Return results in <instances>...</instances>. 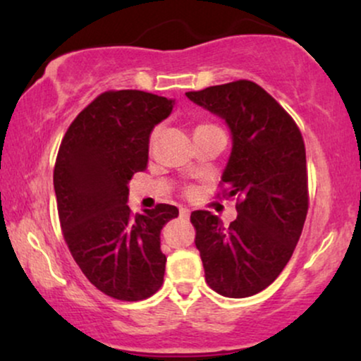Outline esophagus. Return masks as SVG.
<instances>
[{
    "label": "esophagus",
    "instance_id": "1",
    "mask_svg": "<svg viewBox=\"0 0 361 361\" xmlns=\"http://www.w3.org/2000/svg\"><path fill=\"white\" fill-rule=\"evenodd\" d=\"M179 215H180V219H182V220H189V216H190V210H187V209H180Z\"/></svg>",
    "mask_w": 361,
    "mask_h": 361
}]
</instances>
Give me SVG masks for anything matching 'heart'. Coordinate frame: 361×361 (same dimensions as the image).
<instances>
[{"label":"heart","instance_id":"obj_1","mask_svg":"<svg viewBox=\"0 0 361 361\" xmlns=\"http://www.w3.org/2000/svg\"><path fill=\"white\" fill-rule=\"evenodd\" d=\"M205 128H216V126H214V125H200V126H197V130H205ZM197 130H195V131H197ZM156 136H157V131H154V133H152V135H151V145H152V142H154ZM192 192H194V190H192L190 187H189V189H187V194H192Z\"/></svg>","mask_w":361,"mask_h":361}]
</instances>
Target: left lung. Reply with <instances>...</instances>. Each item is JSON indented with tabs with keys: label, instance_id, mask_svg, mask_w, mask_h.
I'll list each match as a JSON object with an SVG mask.
<instances>
[{
	"label": "left lung",
	"instance_id": "1",
	"mask_svg": "<svg viewBox=\"0 0 361 361\" xmlns=\"http://www.w3.org/2000/svg\"><path fill=\"white\" fill-rule=\"evenodd\" d=\"M225 120L231 154L221 184L236 197L228 226L207 210L192 212L205 281L225 298H250L268 288L294 253L309 209L302 135L289 113L259 85L236 80L187 92Z\"/></svg>",
	"mask_w": 361,
	"mask_h": 361
}]
</instances>
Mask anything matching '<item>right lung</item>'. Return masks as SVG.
<instances>
[{
  "label": "right lung",
  "instance_id": "1",
  "mask_svg": "<svg viewBox=\"0 0 361 361\" xmlns=\"http://www.w3.org/2000/svg\"><path fill=\"white\" fill-rule=\"evenodd\" d=\"M174 100L141 90H110L78 113L54 167L59 220L85 278L118 300H142L164 281L161 230L174 205L133 215L128 182L147 166L149 136Z\"/></svg>",
  "mask_w": 361,
  "mask_h": 361
}]
</instances>
